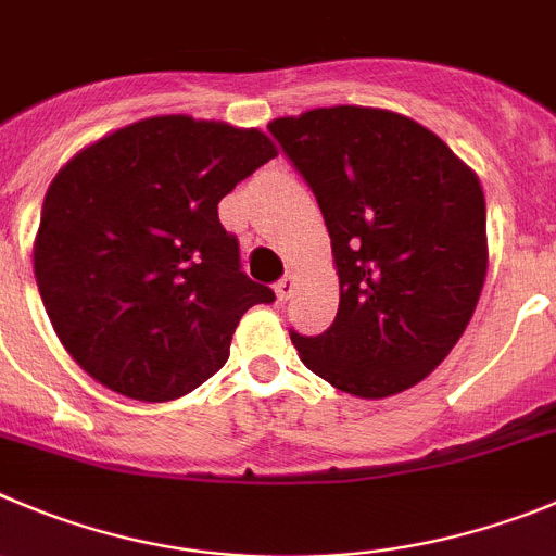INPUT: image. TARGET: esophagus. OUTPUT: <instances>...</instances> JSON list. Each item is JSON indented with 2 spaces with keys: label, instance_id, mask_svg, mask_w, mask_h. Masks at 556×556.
Returning a JSON list of instances; mask_svg holds the SVG:
<instances>
[{
  "label": "esophagus",
  "instance_id": "34e87169",
  "mask_svg": "<svg viewBox=\"0 0 556 556\" xmlns=\"http://www.w3.org/2000/svg\"><path fill=\"white\" fill-rule=\"evenodd\" d=\"M294 292V278L292 275H283L281 281L275 283V294H278V300H289Z\"/></svg>",
  "mask_w": 556,
  "mask_h": 556
}]
</instances>
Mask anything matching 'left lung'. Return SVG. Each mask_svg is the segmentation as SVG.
<instances>
[{
	"label": "left lung",
	"instance_id": "1",
	"mask_svg": "<svg viewBox=\"0 0 556 556\" xmlns=\"http://www.w3.org/2000/svg\"><path fill=\"white\" fill-rule=\"evenodd\" d=\"M267 129L312 187L339 269L333 325L289 330L300 361L364 400L410 389L455 348L485 283L480 178L389 110L323 106Z\"/></svg>",
	"mask_w": 556,
	"mask_h": 556
}]
</instances>
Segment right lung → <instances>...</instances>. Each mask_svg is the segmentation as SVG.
Segmentation results:
<instances>
[{
  "instance_id": "obj_1",
  "label": "right lung",
  "mask_w": 556,
  "mask_h": 556,
  "mask_svg": "<svg viewBox=\"0 0 556 556\" xmlns=\"http://www.w3.org/2000/svg\"><path fill=\"white\" fill-rule=\"evenodd\" d=\"M275 154L258 129L162 115L101 137L54 176L35 281L90 378L167 402L226 364L242 314L275 292L242 273L217 203Z\"/></svg>"
}]
</instances>
